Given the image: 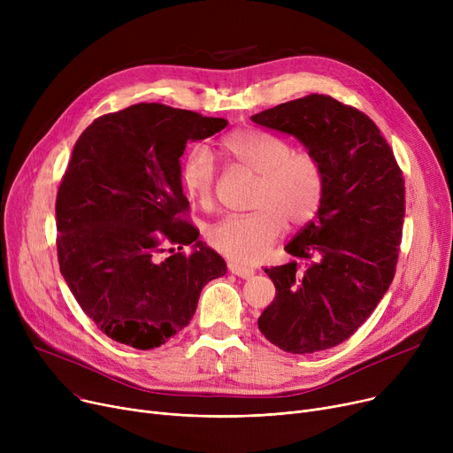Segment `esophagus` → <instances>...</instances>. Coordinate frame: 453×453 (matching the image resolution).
Listing matches in <instances>:
<instances>
[{"mask_svg": "<svg viewBox=\"0 0 453 453\" xmlns=\"http://www.w3.org/2000/svg\"><path fill=\"white\" fill-rule=\"evenodd\" d=\"M227 268H229L231 273L239 275V277H242V279H250V277H253V273H255V268H253V266L241 265V263H236V260H229Z\"/></svg>", "mask_w": 453, "mask_h": 453, "instance_id": "34e87169", "label": "esophagus"}]
</instances>
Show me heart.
I'll use <instances>...</instances> for the list:
<instances>
[{
	"label": "heart",
	"mask_w": 453,
	"mask_h": 453,
	"mask_svg": "<svg viewBox=\"0 0 453 453\" xmlns=\"http://www.w3.org/2000/svg\"><path fill=\"white\" fill-rule=\"evenodd\" d=\"M220 152L257 174L251 212L233 214L209 229L211 246L222 255L250 263L263 257L284 229V222L301 226L316 217L325 193L319 161L306 152H292L287 141L268 132L241 128L226 134ZM212 154L196 145L181 159L180 180L185 193L209 207L214 196Z\"/></svg>",
	"instance_id": "heart-1"
}]
</instances>
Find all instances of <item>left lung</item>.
Instances as JSON below:
<instances>
[{
  "label": "left lung",
  "mask_w": 453,
  "mask_h": 453,
  "mask_svg": "<svg viewBox=\"0 0 453 453\" xmlns=\"http://www.w3.org/2000/svg\"><path fill=\"white\" fill-rule=\"evenodd\" d=\"M251 121L294 135L325 176L316 219L284 248L308 265L301 270L292 260L265 270L275 299L260 314L258 330L292 354L326 350L364 325L395 277L403 176L371 119L328 95H306Z\"/></svg>",
  "instance_id": "1"
}]
</instances>
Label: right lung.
Segmentation results:
<instances>
[{"label": "right lung", "instance_id": "add662e5", "mask_svg": "<svg viewBox=\"0 0 453 453\" xmlns=\"http://www.w3.org/2000/svg\"><path fill=\"white\" fill-rule=\"evenodd\" d=\"M226 127L141 103L95 119L75 142L57 195L58 265L108 338L141 350L163 345L193 319L205 284L226 273L224 258L180 217L188 209L180 180L187 141ZM163 242L179 251L165 256Z\"/></svg>", "mask_w": 453, "mask_h": 453}]
</instances>
